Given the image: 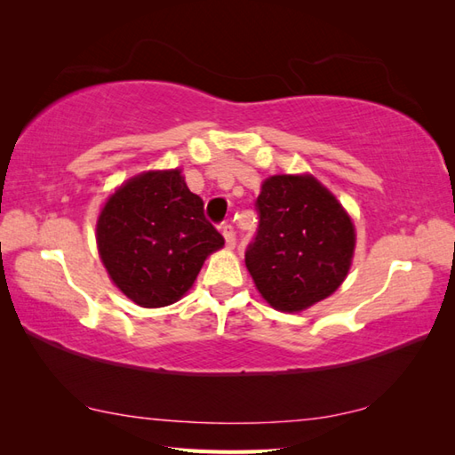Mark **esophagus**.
<instances>
[{
    "label": "esophagus",
    "instance_id": "1",
    "mask_svg": "<svg viewBox=\"0 0 455 455\" xmlns=\"http://www.w3.org/2000/svg\"><path fill=\"white\" fill-rule=\"evenodd\" d=\"M220 233H222V236H225V240H227V246L228 248H235V244H236V230H235V227L228 225V222H225V225H220Z\"/></svg>",
    "mask_w": 455,
    "mask_h": 455
}]
</instances>
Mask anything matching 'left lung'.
<instances>
[{
    "label": "left lung",
    "mask_w": 455,
    "mask_h": 455,
    "mask_svg": "<svg viewBox=\"0 0 455 455\" xmlns=\"http://www.w3.org/2000/svg\"><path fill=\"white\" fill-rule=\"evenodd\" d=\"M258 228L246 267L277 311L297 313L332 295L350 269L347 212L313 176H272L256 199Z\"/></svg>",
    "instance_id": "obj_1"
}]
</instances>
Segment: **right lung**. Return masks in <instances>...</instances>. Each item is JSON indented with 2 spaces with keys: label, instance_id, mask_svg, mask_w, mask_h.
I'll use <instances>...</instances> for the list:
<instances>
[{
  "label": "right lung",
  "instance_id": "obj_1",
  "mask_svg": "<svg viewBox=\"0 0 455 455\" xmlns=\"http://www.w3.org/2000/svg\"><path fill=\"white\" fill-rule=\"evenodd\" d=\"M225 238L180 170L148 172L113 193L98 220L103 266L121 291L147 308L176 303Z\"/></svg>",
  "mask_w": 455,
  "mask_h": 455
}]
</instances>
